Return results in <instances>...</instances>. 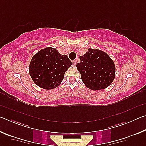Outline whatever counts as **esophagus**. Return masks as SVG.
Segmentation results:
<instances>
[{
	"label": "esophagus",
	"instance_id": "obj_1",
	"mask_svg": "<svg viewBox=\"0 0 146 146\" xmlns=\"http://www.w3.org/2000/svg\"><path fill=\"white\" fill-rule=\"evenodd\" d=\"M72 64H73L74 66H75L76 65V60H73V62H72Z\"/></svg>",
	"mask_w": 146,
	"mask_h": 146
}]
</instances>
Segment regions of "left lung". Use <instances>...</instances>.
Segmentation results:
<instances>
[{
    "instance_id": "8db88e82",
    "label": "left lung",
    "mask_w": 146,
    "mask_h": 146,
    "mask_svg": "<svg viewBox=\"0 0 146 146\" xmlns=\"http://www.w3.org/2000/svg\"><path fill=\"white\" fill-rule=\"evenodd\" d=\"M76 64L83 83L93 91L102 90L111 84L115 77L114 61L104 51L89 48Z\"/></svg>"
}]
</instances>
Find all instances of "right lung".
<instances>
[{
  "mask_svg": "<svg viewBox=\"0 0 146 146\" xmlns=\"http://www.w3.org/2000/svg\"><path fill=\"white\" fill-rule=\"evenodd\" d=\"M71 65L67 55H61L56 48L47 47L33 56L29 73L36 85L50 90L61 84L65 72Z\"/></svg>",
  "mask_w": 146,
  "mask_h": 146,
  "instance_id": "obj_1",
  "label": "right lung"
}]
</instances>
